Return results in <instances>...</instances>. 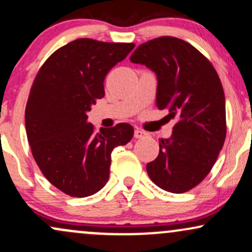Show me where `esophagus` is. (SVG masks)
I'll return each mask as SVG.
<instances>
[{"instance_id": "1", "label": "esophagus", "mask_w": 252, "mask_h": 252, "mask_svg": "<svg viewBox=\"0 0 252 252\" xmlns=\"http://www.w3.org/2000/svg\"><path fill=\"white\" fill-rule=\"evenodd\" d=\"M134 136L135 138H142L146 136V132L143 131V130H140V129H136L135 132H134Z\"/></svg>"}]
</instances>
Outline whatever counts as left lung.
I'll return each mask as SVG.
<instances>
[{
	"label": "left lung",
	"mask_w": 252,
	"mask_h": 252,
	"mask_svg": "<svg viewBox=\"0 0 252 252\" xmlns=\"http://www.w3.org/2000/svg\"><path fill=\"white\" fill-rule=\"evenodd\" d=\"M130 62L146 65L158 77L156 106L178 122L160 152L147 164L155 185L185 193L206 178L226 137L225 94L218 73L189 42L161 36L142 43Z\"/></svg>",
	"instance_id": "1"
}]
</instances>
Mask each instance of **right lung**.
<instances>
[{"instance_id":"obj_1","label":"right lung","mask_w":252,"mask_h":252,"mask_svg":"<svg viewBox=\"0 0 252 252\" xmlns=\"http://www.w3.org/2000/svg\"><path fill=\"white\" fill-rule=\"evenodd\" d=\"M135 43L77 39L54 52L37 72L25 122L34 160L65 194L85 198L108 182L111 152L134 135L128 123L94 132L88 111L104 97V79Z\"/></svg>"}]
</instances>
